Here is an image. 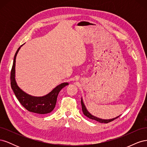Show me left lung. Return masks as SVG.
Returning <instances> with one entry per match:
<instances>
[{"label":"left lung","instance_id":"8db88e82","mask_svg":"<svg viewBox=\"0 0 147 147\" xmlns=\"http://www.w3.org/2000/svg\"><path fill=\"white\" fill-rule=\"evenodd\" d=\"M81 104H82V111H83V114H84V115H85L86 117H87L88 118H90V119H91L96 120V121H99V123H109V122H111V121H113L114 119L118 118L120 116V115H119V116H118V117H116V118H112V119H104L99 118H97V117H94V116H93V115H92L90 112H88V111L87 109H86V108L85 105H84V103H83V101L82 98V99H81Z\"/></svg>","mask_w":147,"mask_h":147}]
</instances>
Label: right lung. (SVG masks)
Segmentation results:
<instances>
[{
  "mask_svg": "<svg viewBox=\"0 0 147 147\" xmlns=\"http://www.w3.org/2000/svg\"><path fill=\"white\" fill-rule=\"evenodd\" d=\"M23 45H22L18 49L14 56V59H13L10 75L11 89L21 104L29 112L38 114L49 113L51 112L55 107L57 97L59 91L65 86L68 85L69 83H61L53 89L48 94L42 97H36L29 95L20 89L18 86L15 80V63L18 53Z\"/></svg>",
  "mask_w": 147,
  "mask_h": 147,
  "instance_id": "right-lung-1",
  "label": "right lung"
}]
</instances>
